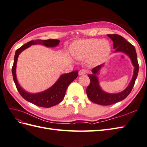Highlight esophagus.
I'll return each mask as SVG.
<instances>
[{"label":"esophagus","mask_w":147,"mask_h":147,"mask_svg":"<svg viewBox=\"0 0 147 147\" xmlns=\"http://www.w3.org/2000/svg\"><path fill=\"white\" fill-rule=\"evenodd\" d=\"M86 73V70L85 69H81L79 71V74L80 75H84Z\"/></svg>","instance_id":"1"}]
</instances>
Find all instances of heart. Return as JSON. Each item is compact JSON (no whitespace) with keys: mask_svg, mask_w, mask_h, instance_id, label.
I'll list each match as a JSON object with an SVG mask.
<instances>
[{"mask_svg":"<svg viewBox=\"0 0 147 147\" xmlns=\"http://www.w3.org/2000/svg\"><path fill=\"white\" fill-rule=\"evenodd\" d=\"M111 46L106 40L96 38L80 40L74 41L72 52L78 59L85 60L91 58L96 62H102L109 54Z\"/></svg>","mask_w":147,"mask_h":147,"instance_id":"obj_1","label":"heart"}]
</instances>
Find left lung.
Here are the masks:
<instances>
[{
    "label": "left lung",
    "instance_id": "1",
    "mask_svg": "<svg viewBox=\"0 0 147 147\" xmlns=\"http://www.w3.org/2000/svg\"><path fill=\"white\" fill-rule=\"evenodd\" d=\"M107 36L113 41V47L115 50V52H123L129 56L134 66V71L132 79L125 90L119 93L110 94L104 91L101 89L99 84L98 78L96 75L99 73L104 64L94 67L92 69V74H88L90 79V84L86 89V93L90 100L102 106H109L120 102L129 96L134 88L139 69L137 53L134 45L128 42L123 37L120 35L112 34L107 35Z\"/></svg>",
    "mask_w": 147,
    "mask_h": 147
}]
</instances>
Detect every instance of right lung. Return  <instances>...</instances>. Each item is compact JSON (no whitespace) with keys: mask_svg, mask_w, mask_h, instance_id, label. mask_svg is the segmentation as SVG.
I'll return each instance as SVG.
<instances>
[{"mask_svg":"<svg viewBox=\"0 0 147 147\" xmlns=\"http://www.w3.org/2000/svg\"><path fill=\"white\" fill-rule=\"evenodd\" d=\"M60 41L58 40H36L29 41L17 50L14 56L13 65L12 68L13 79L18 92L24 99L37 106L42 107H51L61 102L65 96L66 89L70 83L78 77V71H75L67 74H63L53 85L46 91L32 94L26 92L21 88L17 81L16 76V66L18 55L20 53L30 47L32 45H42L47 47H55L59 45Z\"/></svg>","mask_w":147,"mask_h":147,"instance_id":"1","label":"right lung"}]
</instances>
